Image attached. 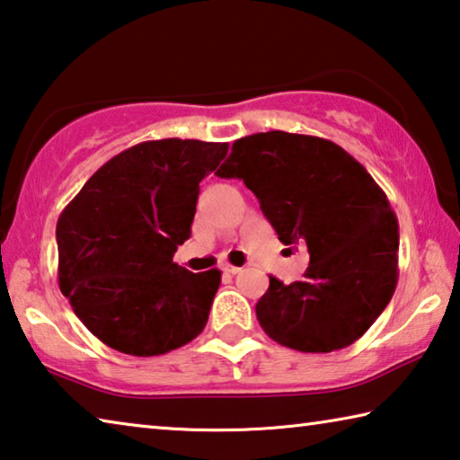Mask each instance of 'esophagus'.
<instances>
[{"label": "esophagus", "mask_w": 460, "mask_h": 460, "mask_svg": "<svg viewBox=\"0 0 460 460\" xmlns=\"http://www.w3.org/2000/svg\"><path fill=\"white\" fill-rule=\"evenodd\" d=\"M223 271H225V274H239V271H241V268H237V266H231V263H225V266H223Z\"/></svg>", "instance_id": "esophagus-1"}]
</instances>
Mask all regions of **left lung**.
Masks as SVG:
<instances>
[{
    "label": "left lung",
    "mask_w": 460,
    "mask_h": 460,
    "mask_svg": "<svg viewBox=\"0 0 460 460\" xmlns=\"http://www.w3.org/2000/svg\"><path fill=\"white\" fill-rule=\"evenodd\" d=\"M260 199L284 245L308 247L300 282L270 276L255 305L261 329L302 353H331L363 337L398 284L400 227L373 176L331 139L266 131L233 142L215 172Z\"/></svg>",
    "instance_id": "1"
}]
</instances>
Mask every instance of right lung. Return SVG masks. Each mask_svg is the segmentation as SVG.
Masks as SVG:
<instances>
[{"mask_svg":"<svg viewBox=\"0 0 460 460\" xmlns=\"http://www.w3.org/2000/svg\"><path fill=\"white\" fill-rule=\"evenodd\" d=\"M227 144L152 139L113 155L57 223L58 286L79 321L115 351L154 357L199 337L221 271L172 261L190 237L199 182Z\"/></svg>","mask_w":460,"mask_h":460,"instance_id":"right-lung-1","label":"right lung"}]
</instances>
